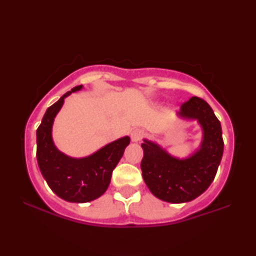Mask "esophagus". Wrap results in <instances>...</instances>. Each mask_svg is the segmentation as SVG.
<instances>
[{"instance_id": "esophagus-1", "label": "esophagus", "mask_w": 256, "mask_h": 256, "mask_svg": "<svg viewBox=\"0 0 256 256\" xmlns=\"http://www.w3.org/2000/svg\"><path fill=\"white\" fill-rule=\"evenodd\" d=\"M144 132L142 131V130L136 128V130H133L131 133V138L133 142H138V141H140L142 138H144Z\"/></svg>"}]
</instances>
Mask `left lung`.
<instances>
[{
  "label": "left lung",
  "mask_w": 256,
  "mask_h": 256,
  "mask_svg": "<svg viewBox=\"0 0 256 256\" xmlns=\"http://www.w3.org/2000/svg\"><path fill=\"white\" fill-rule=\"evenodd\" d=\"M177 115L196 120L202 128V142L188 158H176L156 142L144 138L142 176L150 192L160 200L184 203L196 198L214 182L224 152L222 125L209 104L192 97Z\"/></svg>",
  "instance_id": "1"
}]
</instances>
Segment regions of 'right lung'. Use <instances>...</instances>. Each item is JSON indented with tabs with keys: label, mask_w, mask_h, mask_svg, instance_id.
Wrapping results in <instances>:
<instances>
[{
	"label": "right lung",
	"mask_w": 256,
	"mask_h": 256,
	"mask_svg": "<svg viewBox=\"0 0 256 256\" xmlns=\"http://www.w3.org/2000/svg\"><path fill=\"white\" fill-rule=\"evenodd\" d=\"M81 89L82 84L74 86L47 108L36 133V156L42 177L56 196L74 203L94 201L106 192L112 172L130 144V138L123 136L84 158H72L56 148L52 136L55 116L64 99Z\"/></svg>",
	"instance_id": "right-lung-1"
}]
</instances>
